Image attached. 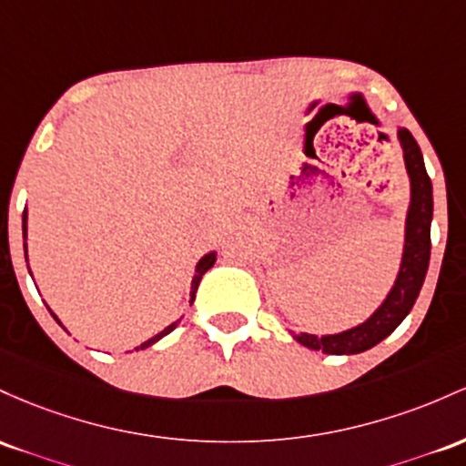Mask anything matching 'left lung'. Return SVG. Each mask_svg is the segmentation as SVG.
Here are the masks:
<instances>
[{"mask_svg":"<svg viewBox=\"0 0 466 466\" xmlns=\"http://www.w3.org/2000/svg\"><path fill=\"white\" fill-rule=\"evenodd\" d=\"M399 143L405 158V169L410 176V207L405 218V247L394 286L388 292L383 303L359 326L339 334H292L301 346L310 350H321L326 354H359L374 348L376 343L390 337L400 321L410 315L422 289L427 268H430L431 253V218H433V193L431 180L427 176L425 160L420 147L410 129L399 127Z\"/></svg>","mask_w":466,"mask_h":466,"instance_id":"obj_1","label":"left lung"}]
</instances>
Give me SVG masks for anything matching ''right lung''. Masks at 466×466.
<instances>
[{"mask_svg":"<svg viewBox=\"0 0 466 466\" xmlns=\"http://www.w3.org/2000/svg\"><path fill=\"white\" fill-rule=\"evenodd\" d=\"M25 222H28V213L24 211V227H22V228H24V239H25ZM24 250H25V244H24ZM25 259H28V250H25ZM213 264H216V250H213V253H207L205 258H202L200 261H198V266H196V275H193V279H191V292H189V295H191V299H189V303H193V299H196V290H198V284H200L202 275H205L207 270L211 268ZM48 310H50V308H48ZM50 315L56 319V315H55V312H52V310H50ZM56 323H59V326H61V321H59V319H56ZM177 323H180V319H177V321L171 323V326H167L165 330L156 334V337H151V339H147V341H145V343H140V346L136 348V350H145V348L154 346L156 341H160V339L167 337V334H169L171 330H174V328L177 326Z\"/></svg>","mask_w":466,"mask_h":466,"instance_id":"right-lung-1","label":"right lung"}]
</instances>
